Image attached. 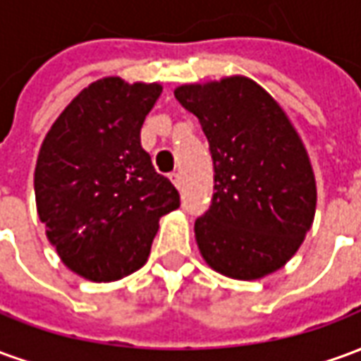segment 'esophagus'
I'll return each mask as SVG.
<instances>
[{
    "label": "esophagus",
    "instance_id": "1",
    "mask_svg": "<svg viewBox=\"0 0 361 361\" xmlns=\"http://www.w3.org/2000/svg\"><path fill=\"white\" fill-rule=\"evenodd\" d=\"M170 180H172V183H173V185H176V188L181 189V183H183V181H181L180 173H176V172L170 173Z\"/></svg>",
    "mask_w": 361,
    "mask_h": 361
}]
</instances>
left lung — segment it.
I'll list each match as a JSON object with an SVG mask.
<instances>
[{"instance_id": "obj_1", "label": "left lung", "mask_w": 361, "mask_h": 361, "mask_svg": "<svg viewBox=\"0 0 361 361\" xmlns=\"http://www.w3.org/2000/svg\"><path fill=\"white\" fill-rule=\"evenodd\" d=\"M173 96L199 118L214 168L211 207L195 220L203 259L238 280L279 271L315 216V176L302 139L274 98L245 77L183 85Z\"/></svg>"}]
</instances>
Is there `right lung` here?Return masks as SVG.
Segmentation results:
<instances>
[{
    "label": "right lung",
    "mask_w": 361,
    "mask_h": 361,
    "mask_svg": "<svg viewBox=\"0 0 361 361\" xmlns=\"http://www.w3.org/2000/svg\"><path fill=\"white\" fill-rule=\"evenodd\" d=\"M162 94L152 82L108 77L75 96L36 160L38 216L69 269L94 282L139 271L158 220L180 193L141 147V127Z\"/></svg>",
    "instance_id": "1"
}]
</instances>
